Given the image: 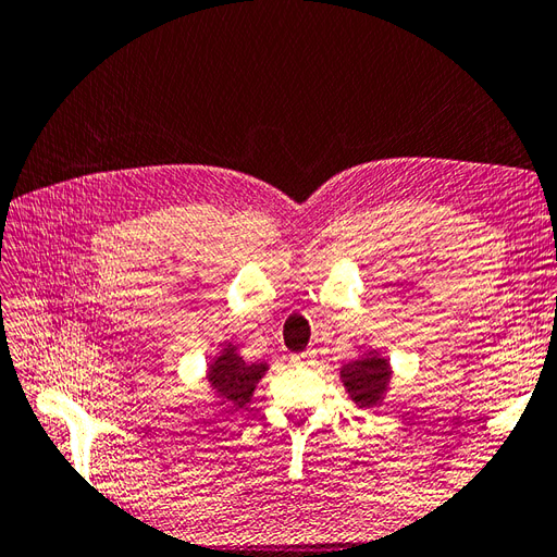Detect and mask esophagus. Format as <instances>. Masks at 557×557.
Instances as JSON below:
<instances>
[{
    "mask_svg": "<svg viewBox=\"0 0 557 557\" xmlns=\"http://www.w3.org/2000/svg\"><path fill=\"white\" fill-rule=\"evenodd\" d=\"M315 361V349H306V351H301V357H299V363H313Z\"/></svg>",
    "mask_w": 557,
    "mask_h": 557,
    "instance_id": "esophagus-1",
    "label": "esophagus"
}]
</instances>
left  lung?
Masks as SVG:
<instances>
[{
    "label": "left lung",
    "instance_id": "obj_1",
    "mask_svg": "<svg viewBox=\"0 0 557 557\" xmlns=\"http://www.w3.org/2000/svg\"><path fill=\"white\" fill-rule=\"evenodd\" d=\"M339 381L359 409H375L385 405L393 385V366L381 351L369 349L363 357L342 366Z\"/></svg>",
    "mask_w": 557,
    "mask_h": 557
}]
</instances>
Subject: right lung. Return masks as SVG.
<instances>
[{
	"label": "right lung",
	"mask_w": 557,
	"mask_h": 557,
	"mask_svg": "<svg viewBox=\"0 0 557 557\" xmlns=\"http://www.w3.org/2000/svg\"><path fill=\"white\" fill-rule=\"evenodd\" d=\"M268 369V361H246L234 342H222L220 351L208 361L206 369V381L210 393L215 395V407L230 411L244 409Z\"/></svg>",
	"instance_id": "1"
}]
</instances>
